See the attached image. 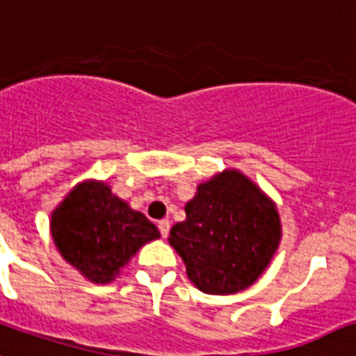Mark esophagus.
Here are the masks:
<instances>
[{
	"label": "esophagus",
	"mask_w": 356,
	"mask_h": 356,
	"mask_svg": "<svg viewBox=\"0 0 356 356\" xmlns=\"http://www.w3.org/2000/svg\"><path fill=\"white\" fill-rule=\"evenodd\" d=\"M158 228H159V232H161V236H163V238H167V236H169V230H170L169 219H161V221L158 222Z\"/></svg>",
	"instance_id": "1"
}]
</instances>
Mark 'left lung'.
<instances>
[{
    "label": "left lung",
    "mask_w": 356,
    "mask_h": 356,
    "mask_svg": "<svg viewBox=\"0 0 356 356\" xmlns=\"http://www.w3.org/2000/svg\"><path fill=\"white\" fill-rule=\"evenodd\" d=\"M280 236L275 202L239 170L227 169L197 187L186 221L170 228L169 243L198 290L228 296L258 280Z\"/></svg>",
    "instance_id": "1"
}]
</instances>
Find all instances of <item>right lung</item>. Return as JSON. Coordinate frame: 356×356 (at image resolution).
<instances>
[{
	"label": "right lung",
	"instance_id": "right-lung-1",
	"mask_svg": "<svg viewBox=\"0 0 356 356\" xmlns=\"http://www.w3.org/2000/svg\"><path fill=\"white\" fill-rule=\"evenodd\" d=\"M49 225L60 256L95 284L115 280L143 245L159 238L154 222L96 180L74 187Z\"/></svg>",
	"mask_w": 356,
	"mask_h": 356
}]
</instances>
